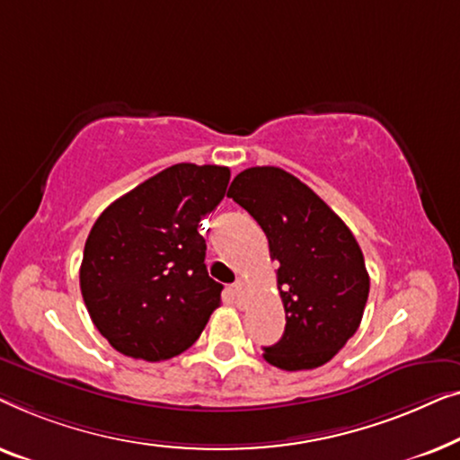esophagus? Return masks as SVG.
Here are the masks:
<instances>
[{
  "mask_svg": "<svg viewBox=\"0 0 460 460\" xmlns=\"http://www.w3.org/2000/svg\"><path fill=\"white\" fill-rule=\"evenodd\" d=\"M231 294H233V300H235L237 304H243L245 296H248V292H245V286H243L242 281L233 283V288H231Z\"/></svg>",
  "mask_w": 460,
  "mask_h": 460,
  "instance_id": "34e87169",
  "label": "esophagus"
}]
</instances>
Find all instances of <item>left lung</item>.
I'll use <instances>...</instances> for the list:
<instances>
[{
    "mask_svg": "<svg viewBox=\"0 0 460 460\" xmlns=\"http://www.w3.org/2000/svg\"><path fill=\"white\" fill-rule=\"evenodd\" d=\"M227 198L254 217L279 262L286 332L264 348V360L283 371L325 365L357 333L368 297L365 258L352 231L308 185L277 166L245 168Z\"/></svg>",
    "mask_w": 460,
    "mask_h": 460,
    "instance_id": "8db88e82",
    "label": "left lung"
}]
</instances>
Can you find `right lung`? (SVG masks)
Wrapping results in <instances>:
<instances>
[{
    "instance_id": "obj_1",
    "label": "right lung",
    "mask_w": 460,
    "mask_h": 460,
    "mask_svg": "<svg viewBox=\"0 0 460 460\" xmlns=\"http://www.w3.org/2000/svg\"><path fill=\"white\" fill-rule=\"evenodd\" d=\"M227 166L164 168L102 212L81 262V294L114 350L158 362L185 352L221 304L198 223L225 198Z\"/></svg>"
}]
</instances>
